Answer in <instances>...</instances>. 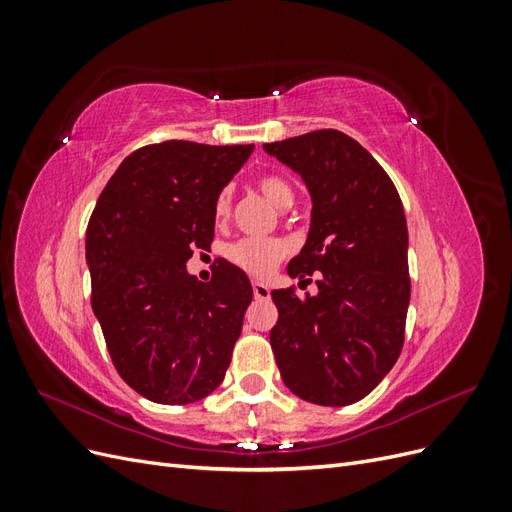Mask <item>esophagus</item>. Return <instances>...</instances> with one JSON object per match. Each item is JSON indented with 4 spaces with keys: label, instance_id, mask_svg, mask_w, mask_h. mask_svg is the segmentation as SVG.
<instances>
[{
    "label": "esophagus",
    "instance_id": "esophagus-1",
    "mask_svg": "<svg viewBox=\"0 0 512 512\" xmlns=\"http://www.w3.org/2000/svg\"><path fill=\"white\" fill-rule=\"evenodd\" d=\"M252 290H254V297H256V299H269V294H271L269 286L262 284V282H254V284H252Z\"/></svg>",
    "mask_w": 512,
    "mask_h": 512
}]
</instances>
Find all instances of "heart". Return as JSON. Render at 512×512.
I'll return each instance as SVG.
<instances>
[{"label":"heart","mask_w":512,"mask_h":512,"mask_svg":"<svg viewBox=\"0 0 512 512\" xmlns=\"http://www.w3.org/2000/svg\"><path fill=\"white\" fill-rule=\"evenodd\" d=\"M258 192L265 196L271 205H275L277 209H286L292 205L294 200V190L292 185L275 175H265L256 181ZM230 192L224 190L220 192V196L215 198L213 205V215L218 222H224L230 215ZM288 252V243L284 239L277 237H262V239H254V237H245L239 239L235 243H230L226 247V258L232 262V265L243 269L245 273L262 277L275 269L277 262H280Z\"/></svg>","instance_id":"1"}]
</instances>
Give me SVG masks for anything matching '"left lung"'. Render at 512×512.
Instances as JSON below:
<instances>
[{
  "instance_id": "1",
  "label": "left lung",
  "mask_w": 512,
  "mask_h": 512,
  "mask_svg": "<svg viewBox=\"0 0 512 512\" xmlns=\"http://www.w3.org/2000/svg\"><path fill=\"white\" fill-rule=\"evenodd\" d=\"M312 198L303 250L288 262L318 292L273 290L275 363L288 389L318 406H348L376 389L404 346L410 303L408 226L393 181L348 134L316 130L262 145ZM309 282V280H305Z\"/></svg>"
}]
</instances>
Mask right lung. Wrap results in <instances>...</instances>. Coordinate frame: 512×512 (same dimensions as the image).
<instances>
[{"instance_id": "obj_1", "label": "right lung", "mask_w": 512, "mask_h": 512, "mask_svg": "<svg viewBox=\"0 0 512 512\" xmlns=\"http://www.w3.org/2000/svg\"><path fill=\"white\" fill-rule=\"evenodd\" d=\"M252 151L188 141L136 149L89 218L91 307L119 376L156 404H194L226 376L252 284L224 258L211 282L185 262L209 247L215 198Z\"/></svg>"}]
</instances>
